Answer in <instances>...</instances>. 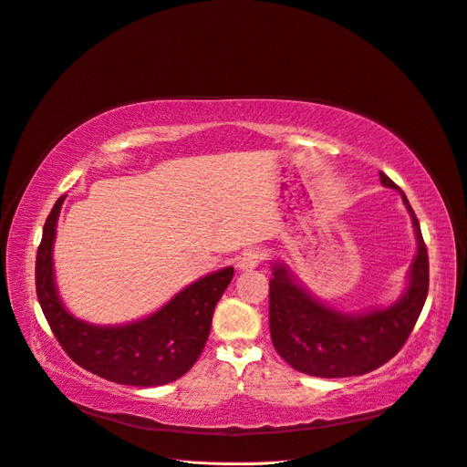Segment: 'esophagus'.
I'll return each instance as SVG.
<instances>
[{
  "mask_svg": "<svg viewBox=\"0 0 467 467\" xmlns=\"http://www.w3.org/2000/svg\"><path fill=\"white\" fill-rule=\"evenodd\" d=\"M261 259H263V253L259 249L253 247V249H247L244 255L237 259L235 266H237L239 273H247V271H253V268H255V266H259Z\"/></svg>",
  "mask_w": 467,
  "mask_h": 467,
  "instance_id": "obj_1",
  "label": "esophagus"
}]
</instances>
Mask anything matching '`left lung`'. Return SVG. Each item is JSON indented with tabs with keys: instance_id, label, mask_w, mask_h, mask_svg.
Returning <instances> with one entry per match:
<instances>
[{
	"instance_id": "1",
	"label": "left lung",
	"mask_w": 467,
	"mask_h": 467,
	"mask_svg": "<svg viewBox=\"0 0 467 467\" xmlns=\"http://www.w3.org/2000/svg\"><path fill=\"white\" fill-rule=\"evenodd\" d=\"M384 187L398 189L413 220L417 255L409 286L389 307L345 314L309 294L286 265L273 263L268 285V325L278 355L294 370L317 378H347L372 372L398 355L411 335L429 294V255L420 225L405 192L379 173Z\"/></svg>"
}]
</instances>
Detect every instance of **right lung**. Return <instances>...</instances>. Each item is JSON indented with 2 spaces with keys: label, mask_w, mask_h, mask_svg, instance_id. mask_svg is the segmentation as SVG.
<instances>
[{
  "label": "right lung",
  "mask_w": 467,
  "mask_h": 467,
  "mask_svg": "<svg viewBox=\"0 0 467 467\" xmlns=\"http://www.w3.org/2000/svg\"><path fill=\"white\" fill-rule=\"evenodd\" d=\"M56 201L36 251V296L54 337L81 368L124 386L153 388L187 374L206 345L212 316L234 278V266L199 278L158 312L126 325H93L74 317L54 280L52 249L60 208Z\"/></svg>",
  "instance_id": "obj_1"
}]
</instances>
